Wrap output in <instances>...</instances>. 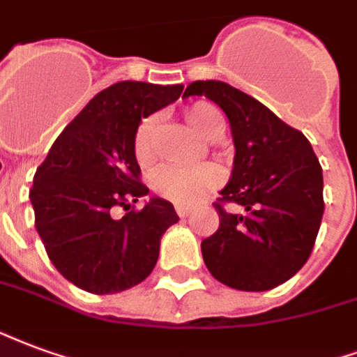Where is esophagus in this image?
I'll list each match as a JSON object with an SVG mask.
<instances>
[{
	"label": "esophagus",
	"instance_id": "34e87169",
	"mask_svg": "<svg viewBox=\"0 0 357 357\" xmlns=\"http://www.w3.org/2000/svg\"><path fill=\"white\" fill-rule=\"evenodd\" d=\"M175 211L178 217L184 218V217H188L190 213H192V207H186V205H175Z\"/></svg>",
	"mask_w": 357,
	"mask_h": 357
}]
</instances>
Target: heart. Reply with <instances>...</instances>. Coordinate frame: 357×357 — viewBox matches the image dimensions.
<instances>
[{
  "label": "heart",
  "instance_id": "b5f03b06",
  "mask_svg": "<svg viewBox=\"0 0 357 357\" xmlns=\"http://www.w3.org/2000/svg\"><path fill=\"white\" fill-rule=\"evenodd\" d=\"M184 118L192 131L204 140H217L226 129L222 114L207 102L194 104L186 110ZM132 153L142 167H148L155 158V118L142 119L132 137ZM222 181L217 169L211 165L204 167H175L163 165L155 169L150 176V186L163 199L173 204L194 205L204 199L211 190H215Z\"/></svg>",
  "mask_w": 357,
  "mask_h": 357
}]
</instances>
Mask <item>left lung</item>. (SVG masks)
Wrapping results in <instances>:
<instances>
[{
  "mask_svg": "<svg viewBox=\"0 0 357 357\" xmlns=\"http://www.w3.org/2000/svg\"><path fill=\"white\" fill-rule=\"evenodd\" d=\"M184 96H207L230 121L234 167L215 204L218 230L202 241L218 282L268 291L287 282L312 253L324 217V173L303 132L243 91L217 79L190 83Z\"/></svg>",
  "mask_w": 357,
  "mask_h": 357,
  "instance_id": "obj_1",
  "label": "left lung"
}]
</instances>
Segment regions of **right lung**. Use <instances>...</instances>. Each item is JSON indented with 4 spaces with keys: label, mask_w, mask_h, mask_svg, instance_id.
I'll return each mask as SVG.
<instances>
[{
    "label": "right lung",
    "mask_w": 357,
    "mask_h": 357,
    "mask_svg": "<svg viewBox=\"0 0 357 357\" xmlns=\"http://www.w3.org/2000/svg\"><path fill=\"white\" fill-rule=\"evenodd\" d=\"M182 85L119 82L89 100L59 135L30 190L36 230L49 259L75 287L112 295L144 282L161 236L178 222L167 199L150 197L132 153L137 127L181 96ZM128 213L111 217L114 206Z\"/></svg>",
    "instance_id": "right-lung-1"
}]
</instances>
